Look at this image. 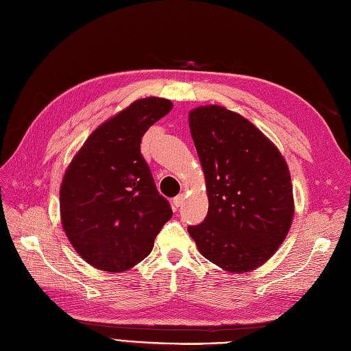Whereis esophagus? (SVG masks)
<instances>
[{
	"label": "esophagus",
	"mask_w": 351,
	"mask_h": 351,
	"mask_svg": "<svg viewBox=\"0 0 351 351\" xmlns=\"http://www.w3.org/2000/svg\"><path fill=\"white\" fill-rule=\"evenodd\" d=\"M183 202H184V196L183 195H178V196H176L174 199H173V206H174V209H177V208H180L183 205Z\"/></svg>",
	"instance_id": "esophagus-1"
}]
</instances>
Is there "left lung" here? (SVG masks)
I'll use <instances>...</instances> for the list:
<instances>
[{
  "mask_svg": "<svg viewBox=\"0 0 351 351\" xmlns=\"http://www.w3.org/2000/svg\"><path fill=\"white\" fill-rule=\"evenodd\" d=\"M189 125L206 178L208 215L187 228L199 252L230 272L261 267L277 252L294 214L289 167L240 114L205 105Z\"/></svg>",
  "mask_w": 351,
  "mask_h": 351,
  "instance_id": "1",
  "label": "left lung"
}]
</instances>
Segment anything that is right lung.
Instances as JSON below:
<instances>
[{
  "label": "right lung",
  "mask_w": 351,
  "mask_h": 351,
  "mask_svg": "<svg viewBox=\"0 0 351 351\" xmlns=\"http://www.w3.org/2000/svg\"><path fill=\"white\" fill-rule=\"evenodd\" d=\"M171 108L162 98L134 101L101 124L67 168L60 190L62 228L93 267L110 272L134 267L173 217L141 152L143 134Z\"/></svg>",
  "instance_id": "obj_1"
}]
</instances>
